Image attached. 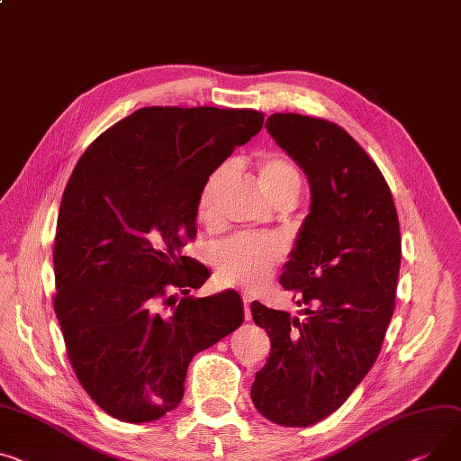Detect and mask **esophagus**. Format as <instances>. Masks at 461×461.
<instances>
[{
	"label": "esophagus",
	"instance_id": "1",
	"mask_svg": "<svg viewBox=\"0 0 461 461\" xmlns=\"http://www.w3.org/2000/svg\"><path fill=\"white\" fill-rule=\"evenodd\" d=\"M250 302H252V298H250L249 294H242V303H244V319H247V321H250V319H252Z\"/></svg>",
	"mask_w": 461,
	"mask_h": 461
}]
</instances>
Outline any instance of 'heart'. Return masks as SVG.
<instances>
[{
	"label": "heart",
	"mask_w": 461,
	"mask_h": 461,
	"mask_svg": "<svg viewBox=\"0 0 461 461\" xmlns=\"http://www.w3.org/2000/svg\"><path fill=\"white\" fill-rule=\"evenodd\" d=\"M256 170L259 187L272 203L289 193H298V172L285 158L263 153L256 163ZM230 176L231 167L224 165L205 179L196 202V217L200 222H212L219 194ZM284 256L285 244L276 237H233L212 249L211 263L221 284L254 289L270 278Z\"/></svg>",
	"instance_id": "heart-1"
}]
</instances>
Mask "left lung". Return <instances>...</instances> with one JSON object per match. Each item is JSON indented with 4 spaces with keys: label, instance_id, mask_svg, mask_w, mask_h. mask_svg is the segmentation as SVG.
<instances>
[{
    "label": "left lung",
    "instance_id": "left-lung-1",
    "mask_svg": "<svg viewBox=\"0 0 461 461\" xmlns=\"http://www.w3.org/2000/svg\"><path fill=\"white\" fill-rule=\"evenodd\" d=\"M267 131L308 176L312 202L280 284L303 319L252 302L270 354L252 402L282 426H312L339 410L375 365L394 310L401 228L376 163L337 124L270 114Z\"/></svg>",
    "mask_w": 461,
    "mask_h": 461
}]
</instances>
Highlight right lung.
Masks as SVG:
<instances>
[{
    "instance_id": "obj_1",
    "label": "right lung",
    "mask_w": 461,
    "mask_h": 461,
    "mask_svg": "<svg viewBox=\"0 0 461 461\" xmlns=\"http://www.w3.org/2000/svg\"><path fill=\"white\" fill-rule=\"evenodd\" d=\"M263 120L254 109L144 107L92 142L70 176L55 233V315L77 380L118 420L176 410L191 359L242 324L237 291L187 296L209 272L181 249L196 235L205 179Z\"/></svg>"
}]
</instances>
